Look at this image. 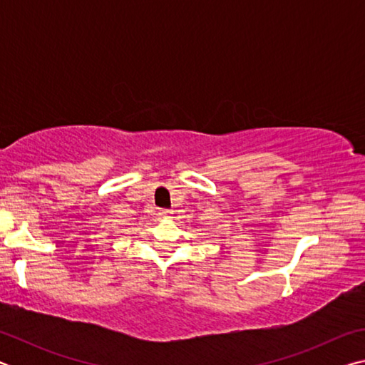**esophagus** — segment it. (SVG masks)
<instances>
[{"instance_id":"obj_1","label":"esophagus","mask_w":365,"mask_h":365,"mask_svg":"<svg viewBox=\"0 0 365 365\" xmlns=\"http://www.w3.org/2000/svg\"><path fill=\"white\" fill-rule=\"evenodd\" d=\"M170 214H172L170 209H159L160 217H170Z\"/></svg>"}]
</instances>
